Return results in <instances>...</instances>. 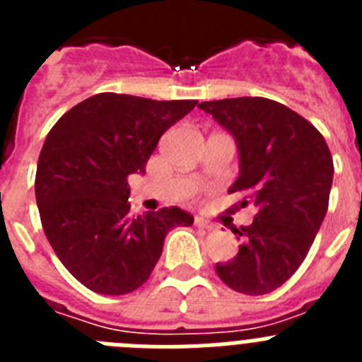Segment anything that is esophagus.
Segmentation results:
<instances>
[{
	"label": "esophagus",
	"mask_w": 362,
	"mask_h": 362,
	"mask_svg": "<svg viewBox=\"0 0 362 362\" xmlns=\"http://www.w3.org/2000/svg\"><path fill=\"white\" fill-rule=\"evenodd\" d=\"M194 223H196V226H199V228H204V230H214V228H216V225L209 223V221L203 219V217H196V219H194Z\"/></svg>",
	"instance_id": "1"
}]
</instances>
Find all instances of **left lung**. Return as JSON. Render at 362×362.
<instances>
[{
    "label": "left lung",
    "instance_id": "left-lung-1",
    "mask_svg": "<svg viewBox=\"0 0 362 362\" xmlns=\"http://www.w3.org/2000/svg\"><path fill=\"white\" fill-rule=\"evenodd\" d=\"M238 143L241 206L254 203L252 225L233 228L238 255L216 264L219 279L235 292L264 296L296 274L328 210L334 161L325 137L310 121L267 98H232L199 103ZM249 201L246 202L245 199Z\"/></svg>",
    "mask_w": 362,
    "mask_h": 362
}]
</instances>
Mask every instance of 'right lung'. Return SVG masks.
<instances>
[{"mask_svg": "<svg viewBox=\"0 0 362 362\" xmlns=\"http://www.w3.org/2000/svg\"><path fill=\"white\" fill-rule=\"evenodd\" d=\"M196 105L103 92L63 114L45 139L36 170L41 225L63 267L92 292L139 288L166 233L194 223L177 206L130 216L129 175L145 174L159 137Z\"/></svg>", "mask_w": 362, "mask_h": 362, "instance_id": "obj_1", "label": "right lung"}]
</instances>
